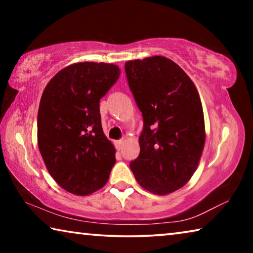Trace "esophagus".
Returning <instances> with one entry per match:
<instances>
[{
	"mask_svg": "<svg viewBox=\"0 0 253 253\" xmlns=\"http://www.w3.org/2000/svg\"><path fill=\"white\" fill-rule=\"evenodd\" d=\"M115 145H116V148L118 149V151H121L124 146V140H117V142L115 143Z\"/></svg>",
	"mask_w": 253,
	"mask_h": 253,
	"instance_id": "esophagus-1",
	"label": "esophagus"
}]
</instances>
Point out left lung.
<instances>
[{
	"label": "left lung",
	"mask_w": 253,
	"mask_h": 253,
	"mask_svg": "<svg viewBox=\"0 0 253 253\" xmlns=\"http://www.w3.org/2000/svg\"><path fill=\"white\" fill-rule=\"evenodd\" d=\"M125 71L144 121L139 156L130 169L153 194L173 193L193 176L204 148L198 89L181 67L163 55L130 60Z\"/></svg>",
	"instance_id": "1"
}]
</instances>
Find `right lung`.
<instances>
[{
  "label": "right lung",
  "instance_id": "obj_1",
  "mask_svg": "<svg viewBox=\"0 0 253 253\" xmlns=\"http://www.w3.org/2000/svg\"><path fill=\"white\" fill-rule=\"evenodd\" d=\"M119 75L113 63H74L42 93L38 145L48 172L69 193L85 196L105 186L116 163V149L101 127L99 101Z\"/></svg>",
  "mask_w": 253,
  "mask_h": 253
}]
</instances>
